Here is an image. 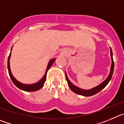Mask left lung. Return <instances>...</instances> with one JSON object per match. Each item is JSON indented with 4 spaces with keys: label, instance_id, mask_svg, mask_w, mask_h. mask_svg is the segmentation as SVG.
I'll return each mask as SVG.
<instances>
[{
    "label": "left lung",
    "instance_id": "8db88e82",
    "mask_svg": "<svg viewBox=\"0 0 124 124\" xmlns=\"http://www.w3.org/2000/svg\"><path fill=\"white\" fill-rule=\"evenodd\" d=\"M110 53H111V66L110 69V72H109V75L108 76V77L105 80L103 81L102 83L99 85L97 86L96 87H94V88H92L91 89H88V90H85V89H82L81 88H78V87L74 85H73L71 82L69 81V78H68V76H67L66 73L65 72V75H66V80L68 82V85H69L70 89L74 93H76V94H79V95H82L83 96H91V95H94V94L98 93L99 92L101 91L102 89H103L106 86L108 85V83H109V82L110 81V80L111 79L112 75H113V71H114V61H113V52H112V50L110 48Z\"/></svg>",
    "mask_w": 124,
    "mask_h": 124
}]
</instances>
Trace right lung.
I'll list each match as a JSON object with an SVG mask.
<instances>
[{
  "mask_svg": "<svg viewBox=\"0 0 124 124\" xmlns=\"http://www.w3.org/2000/svg\"><path fill=\"white\" fill-rule=\"evenodd\" d=\"M12 49V48H11ZM10 56H11V52H10V55L8 56V73H9V75H10V78H11V80H12L13 83L18 88H19L21 90L25 91H36L39 90V89H41L42 86H43L44 84V82L46 81V75H47V72L48 70L50 69V67L52 66L53 63H54L55 61V58L52 59L50 60V61L49 62V64H48L47 67L46 72V74H44L43 77L41 78V80L39 81L38 83H34V84H31V85H27V84H23V83H21L19 81H17L16 78L13 77V75L11 74V70H10Z\"/></svg>",
  "mask_w": 124,
  "mask_h": 124,
  "instance_id": "add662e5",
  "label": "right lung"
}]
</instances>
